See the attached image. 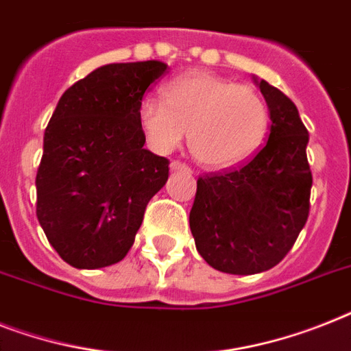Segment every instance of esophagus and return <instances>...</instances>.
<instances>
[{"mask_svg":"<svg viewBox=\"0 0 351 351\" xmlns=\"http://www.w3.org/2000/svg\"><path fill=\"white\" fill-rule=\"evenodd\" d=\"M171 169L173 171H191V167L185 166L184 162H180V160H173L171 162Z\"/></svg>","mask_w":351,"mask_h":351,"instance_id":"34e87169","label":"esophagus"}]
</instances>
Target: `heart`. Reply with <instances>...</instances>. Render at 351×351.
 <instances>
[{
  "mask_svg": "<svg viewBox=\"0 0 351 351\" xmlns=\"http://www.w3.org/2000/svg\"><path fill=\"white\" fill-rule=\"evenodd\" d=\"M166 101L146 97L138 122L149 146L169 153L189 131V149L209 169L234 167L254 155L269 130V106L254 88L215 75L189 72L164 88Z\"/></svg>",
  "mask_w": 351,
  "mask_h": 351,
  "instance_id": "b5f03b06",
  "label": "heart"
}]
</instances>
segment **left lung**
<instances>
[{
  "mask_svg": "<svg viewBox=\"0 0 351 351\" xmlns=\"http://www.w3.org/2000/svg\"><path fill=\"white\" fill-rule=\"evenodd\" d=\"M254 82L270 111L269 141L249 162L198 178L189 225L213 269L249 276L289 254L310 213L308 131L295 104L267 81Z\"/></svg>",
  "mask_w": 351,
  "mask_h": 351,
  "instance_id": "left-lung-1",
  "label": "left lung"
}]
</instances>
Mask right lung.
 <instances>
[{
	"mask_svg": "<svg viewBox=\"0 0 351 351\" xmlns=\"http://www.w3.org/2000/svg\"><path fill=\"white\" fill-rule=\"evenodd\" d=\"M167 73L160 61L113 62L70 86L57 102L36 176L37 220L75 269L119 263L135 241L169 160L144 149L138 106Z\"/></svg>",
	"mask_w": 351,
	"mask_h": 351,
	"instance_id": "right-lung-1",
	"label": "right lung"
}]
</instances>
